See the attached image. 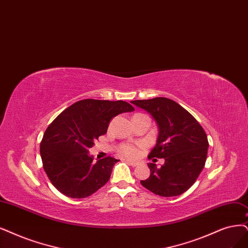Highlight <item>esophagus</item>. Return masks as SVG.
Listing matches in <instances>:
<instances>
[{"mask_svg": "<svg viewBox=\"0 0 248 248\" xmlns=\"http://www.w3.org/2000/svg\"><path fill=\"white\" fill-rule=\"evenodd\" d=\"M125 161H126V163H129L130 166H132L133 168L138 166V162H136V161H132V160H130V159H125Z\"/></svg>", "mask_w": 248, "mask_h": 248, "instance_id": "esophagus-1", "label": "esophagus"}]
</instances>
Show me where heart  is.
Listing matches in <instances>:
<instances>
[{
    "label": "heart",
    "mask_w": 248,
    "mask_h": 248,
    "mask_svg": "<svg viewBox=\"0 0 248 248\" xmlns=\"http://www.w3.org/2000/svg\"><path fill=\"white\" fill-rule=\"evenodd\" d=\"M142 145H135L132 143H124L118 147V153L125 157H137L141 152Z\"/></svg>",
    "instance_id": "b5f03b06"
}]
</instances>
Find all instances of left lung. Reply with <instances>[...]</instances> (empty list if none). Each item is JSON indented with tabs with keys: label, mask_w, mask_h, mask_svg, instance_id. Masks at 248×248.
I'll return each instance as SVG.
<instances>
[{
	"label": "left lung",
	"mask_w": 248,
	"mask_h": 248,
	"mask_svg": "<svg viewBox=\"0 0 248 248\" xmlns=\"http://www.w3.org/2000/svg\"><path fill=\"white\" fill-rule=\"evenodd\" d=\"M132 103L149 112L158 125L157 142L148 158H164L159 169L155 163L148 164L150 177L141 181L142 186L163 197L181 195L194 184L204 168L208 149L204 130L193 115L169 98Z\"/></svg>",
	"instance_id": "8db88e82"
}]
</instances>
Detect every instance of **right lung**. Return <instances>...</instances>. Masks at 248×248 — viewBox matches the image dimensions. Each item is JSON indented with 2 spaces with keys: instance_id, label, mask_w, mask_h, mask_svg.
I'll use <instances>...</instances> for the list:
<instances>
[{
  "instance_id": "obj_1",
  "label": "right lung",
  "mask_w": 248,
  "mask_h": 248,
  "mask_svg": "<svg viewBox=\"0 0 248 248\" xmlns=\"http://www.w3.org/2000/svg\"><path fill=\"white\" fill-rule=\"evenodd\" d=\"M135 108L125 101L85 99L70 105L49 124L41 142L43 168L53 186L70 198H85L103 187L118 161L93 162L89 149L105 135L109 122Z\"/></svg>"
}]
</instances>
